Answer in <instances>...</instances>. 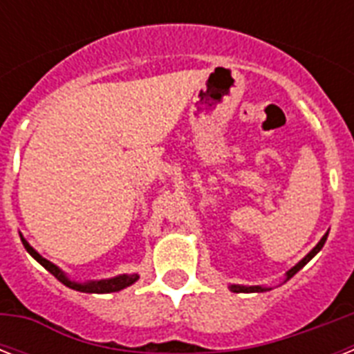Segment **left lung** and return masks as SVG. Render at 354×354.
I'll return each mask as SVG.
<instances>
[{
  "label": "left lung",
  "mask_w": 354,
  "mask_h": 354,
  "mask_svg": "<svg viewBox=\"0 0 354 354\" xmlns=\"http://www.w3.org/2000/svg\"><path fill=\"white\" fill-rule=\"evenodd\" d=\"M327 235H329V232L325 233L324 236H322V241L318 242V244H316V246L313 248V250H310V252L307 253V255H305V257L301 259V261H299V263L296 264V266H292L290 270H288V272H286L285 274V281H283V283H286V281L290 279V277H294V275L297 274V272H299V270L303 268V266H305V264L308 263V261H310V259L314 257V255H316V253L319 252V250H322V248H324V244H325V241H327ZM227 288H230V290L232 292H236V294H241V292H268V290H272V288H270V286H261V285H230L227 286Z\"/></svg>",
  "instance_id": "obj_1"
}]
</instances>
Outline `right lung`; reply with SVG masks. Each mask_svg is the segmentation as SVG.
I'll return each mask as SVG.
<instances>
[{"instance_id":"right-lung-1","label":"right lung","mask_w":354,"mask_h":354,"mask_svg":"<svg viewBox=\"0 0 354 354\" xmlns=\"http://www.w3.org/2000/svg\"><path fill=\"white\" fill-rule=\"evenodd\" d=\"M21 242H24L25 250L29 252V255L32 259H36L38 263L44 266V268L57 277L60 283H64L69 288H73L77 292H86V294H110V292H119L127 286L133 285L136 281L139 279V274H121L115 275V277H108V279H95V281H75L71 279L62 268H58L57 264H53L51 261H47L46 257H41L40 253L36 252L35 248L30 246L29 242L25 241L24 235H19Z\"/></svg>"}]
</instances>
